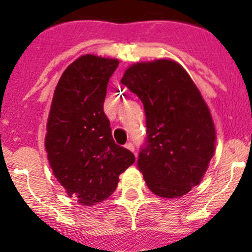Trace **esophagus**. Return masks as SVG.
Here are the masks:
<instances>
[{"mask_svg": "<svg viewBox=\"0 0 252 252\" xmlns=\"http://www.w3.org/2000/svg\"><path fill=\"white\" fill-rule=\"evenodd\" d=\"M126 149H128V150H130L131 152L135 151V147H134V145L131 144V142H128V144H126ZM134 154H135V152H134Z\"/></svg>", "mask_w": 252, "mask_h": 252, "instance_id": "1", "label": "esophagus"}]
</instances>
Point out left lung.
I'll use <instances>...</instances> for the list:
<instances>
[{
	"mask_svg": "<svg viewBox=\"0 0 252 252\" xmlns=\"http://www.w3.org/2000/svg\"><path fill=\"white\" fill-rule=\"evenodd\" d=\"M144 105L146 141L138 168L154 194L180 197L200 184L215 154L210 110L187 70L171 60L130 65L121 80Z\"/></svg>",
	"mask_w": 252,
	"mask_h": 252,
	"instance_id": "left-lung-1",
	"label": "left lung"
}]
</instances>
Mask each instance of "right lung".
Returning <instances> with one entry per match:
<instances>
[{
	"label": "right lung",
	"mask_w": 252,
	"mask_h": 252,
	"mask_svg": "<svg viewBox=\"0 0 252 252\" xmlns=\"http://www.w3.org/2000/svg\"><path fill=\"white\" fill-rule=\"evenodd\" d=\"M114 58L84 55L63 72L51 103L45 138L53 174L70 197L93 206L110 197L119 174L135 162L112 138L103 112Z\"/></svg>",
	"instance_id": "obj_1"
}]
</instances>
